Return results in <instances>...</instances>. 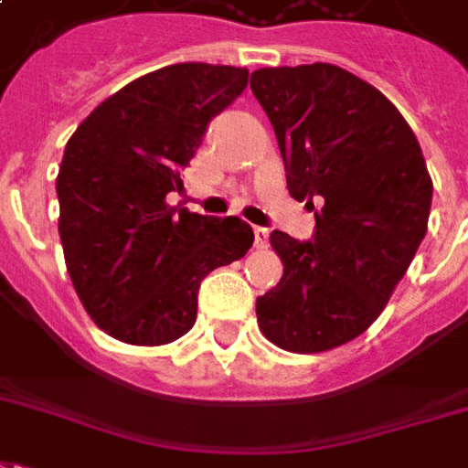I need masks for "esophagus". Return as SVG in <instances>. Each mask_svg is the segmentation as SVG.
Returning a JSON list of instances; mask_svg holds the SVG:
<instances>
[{
    "mask_svg": "<svg viewBox=\"0 0 468 468\" xmlns=\"http://www.w3.org/2000/svg\"><path fill=\"white\" fill-rule=\"evenodd\" d=\"M254 247L256 249L269 247V229H263V227H254Z\"/></svg>",
    "mask_w": 468,
    "mask_h": 468,
    "instance_id": "obj_1",
    "label": "esophagus"
}]
</instances>
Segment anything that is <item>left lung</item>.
<instances>
[{
  "mask_svg": "<svg viewBox=\"0 0 468 468\" xmlns=\"http://www.w3.org/2000/svg\"><path fill=\"white\" fill-rule=\"evenodd\" d=\"M288 192L315 209V234L271 231L283 276L256 298L259 328L288 353H325L378 321L427 234L431 177L402 113L333 63L251 73Z\"/></svg>",
  "mask_w": 468,
  "mask_h": 468,
  "instance_id": "8db88e82",
  "label": "left lung"
}]
</instances>
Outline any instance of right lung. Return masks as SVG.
<instances>
[{
  "label": "right lung",
  "instance_id": "add662e5",
  "mask_svg": "<svg viewBox=\"0 0 468 468\" xmlns=\"http://www.w3.org/2000/svg\"><path fill=\"white\" fill-rule=\"evenodd\" d=\"M247 69L175 63L105 98L73 133L56 177L63 259L86 314L128 346H167L197 321L207 273L239 261V217L172 207L205 130L247 88Z\"/></svg>",
  "mask_w": 468,
  "mask_h": 468
}]
</instances>
